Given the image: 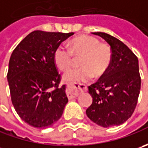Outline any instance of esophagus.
I'll return each instance as SVG.
<instances>
[{
  "label": "esophagus",
  "instance_id": "obj_1",
  "mask_svg": "<svg viewBox=\"0 0 148 148\" xmlns=\"http://www.w3.org/2000/svg\"><path fill=\"white\" fill-rule=\"evenodd\" d=\"M70 90L67 93V96L69 99H72L76 96H78L80 94L86 90V86L85 85H77V84H71L69 85Z\"/></svg>",
  "mask_w": 148,
  "mask_h": 148
}]
</instances>
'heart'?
I'll use <instances>...</instances> for the list:
<instances>
[{"instance_id":"b5f03b06","label":"heart","mask_w":148,"mask_h":148,"mask_svg":"<svg viewBox=\"0 0 148 148\" xmlns=\"http://www.w3.org/2000/svg\"><path fill=\"white\" fill-rule=\"evenodd\" d=\"M68 49L58 46L53 53L56 66L62 71H67L74 58H80L77 69H72L64 75V81L69 83L86 82L93 77H102L110 68L112 60L110 48L105 43H99L96 38L81 35L74 38L67 43Z\"/></svg>"}]
</instances>
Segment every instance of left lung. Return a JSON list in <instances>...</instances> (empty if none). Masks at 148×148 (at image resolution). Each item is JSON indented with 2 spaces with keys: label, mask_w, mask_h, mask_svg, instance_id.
<instances>
[{
  "label": "left lung",
  "mask_w": 148,
  "mask_h": 148,
  "mask_svg": "<svg viewBox=\"0 0 148 148\" xmlns=\"http://www.w3.org/2000/svg\"><path fill=\"white\" fill-rule=\"evenodd\" d=\"M92 34L110 44L112 60L105 75L88 86L93 100L86 115L104 128L120 125L132 116L138 103L141 88L138 59L116 38L102 32Z\"/></svg>",
  "instance_id": "1"
}]
</instances>
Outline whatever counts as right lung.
<instances>
[{
  "instance_id": "1",
  "label": "right lung",
  "mask_w": 148,
  "mask_h": 148,
  "mask_svg": "<svg viewBox=\"0 0 148 148\" xmlns=\"http://www.w3.org/2000/svg\"><path fill=\"white\" fill-rule=\"evenodd\" d=\"M74 33L35 30L14 49L7 73L11 101L22 120L34 128H48L62 115L68 99L66 85L53 61L55 49Z\"/></svg>"
}]
</instances>
